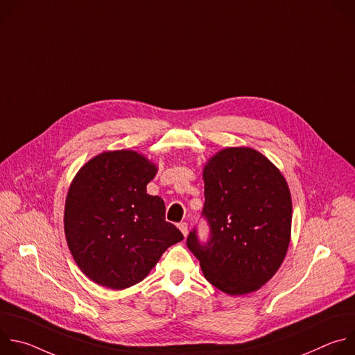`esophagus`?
<instances>
[{
  "label": "esophagus",
  "instance_id": "1",
  "mask_svg": "<svg viewBox=\"0 0 355 355\" xmlns=\"http://www.w3.org/2000/svg\"><path fill=\"white\" fill-rule=\"evenodd\" d=\"M178 227H180L181 233L184 234V237H187V234H188V223H187V222H181V223L178 225Z\"/></svg>",
  "mask_w": 355,
  "mask_h": 355
}]
</instances>
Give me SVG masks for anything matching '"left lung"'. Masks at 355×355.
Segmentation results:
<instances>
[{
	"mask_svg": "<svg viewBox=\"0 0 355 355\" xmlns=\"http://www.w3.org/2000/svg\"><path fill=\"white\" fill-rule=\"evenodd\" d=\"M211 233L200 243L189 232L188 248L205 278L229 295L260 289L281 267L291 240L292 200L281 171L260 151L227 147L204 167Z\"/></svg>",
	"mask_w": 355,
	"mask_h": 355,
	"instance_id": "left-lung-1",
	"label": "left lung"
}]
</instances>
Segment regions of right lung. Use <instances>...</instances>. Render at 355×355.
<instances>
[{
	"mask_svg": "<svg viewBox=\"0 0 355 355\" xmlns=\"http://www.w3.org/2000/svg\"><path fill=\"white\" fill-rule=\"evenodd\" d=\"M156 164L133 150L104 151L76 174L66 198L64 233L80 270L95 284L129 288L184 239L166 222L160 196L148 195Z\"/></svg>",
	"mask_w": 355,
	"mask_h": 355,
	"instance_id": "1",
	"label": "right lung"
}]
</instances>
